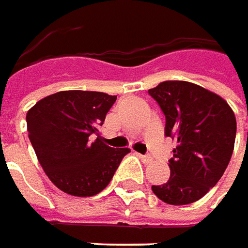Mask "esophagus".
Returning a JSON list of instances; mask_svg holds the SVG:
<instances>
[{
    "label": "esophagus",
    "instance_id": "34e87169",
    "mask_svg": "<svg viewBox=\"0 0 248 248\" xmlns=\"http://www.w3.org/2000/svg\"><path fill=\"white\" fill-rule=\"evenodd\" d=\"M139 157L143 163H152L153 161V157L150 154H139Z\"/></svg>",
    "mask_w": 248,
    "mask_h": 248
}]
</instances>
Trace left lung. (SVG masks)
I'll list each match as a JSON object with an SVG mask.
<instances>
[{
  "instance_id": "1",
  "label": "left lung",
  "mask_w": 248,
  "mask_h": 248,
  "mask_svg": "<svg viewBox=\"0 0 248 248\" xmlns=\"http://www.w3.org/2000/svg\"><path fill=\"white\" fill-rule=\"evenodd\" d=\"M149 94L166 116V136L178 146L171 175L152 189L170 205H188L216 185L232 158L236 116L223 98L188 81H164Z\"/></svg>"
}]
</instances>
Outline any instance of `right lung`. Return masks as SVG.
I'll return each mask as SVG.
<instances>
[{
    "mask_svg": "<svg viewBox=\"0 0 248 248\" xmlns=\"http://www.w3.org/2000/svg\"><path fill=\"white\" fill-rule=\"evenodd\" d=\"M115 101V95L105 93L60 91L40 99L26 113L29 140L40 166L68 195L101 192L130 152L107 146L98 133Z\"/></svg>",
    "mask_w": 248,
    "mask_h": 248,
    "instance_id": "obj_1",
    "label": "right lung"
}]
</instances>
